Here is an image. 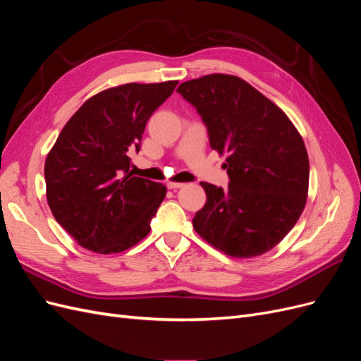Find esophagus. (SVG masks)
I'll use <instances>...</instances> for the list:
<instances>
[{
	"label": "esophagus",
	"instance_id": "34e87169",
	"mask_svg": "<svg viewBox=\"0 0 361 361\" xmlns=\"http://www.w3.org/2000/svg\"><path fill=\"white\" fill-rule=\"evenodd\" d=\"M185 183H180V182H169L167 183V187L170 188V190H178V188H182Z\"/></svg>",
	"mask_w": 361,
	"mask_h": 361
}]
</instances>
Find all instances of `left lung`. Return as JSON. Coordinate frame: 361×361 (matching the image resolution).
Listing matches in <instances>:
<instances>
[{"label":"left lung","instance_id":"1","mask_svg":"<svg viewBox=\"0 0 361 361\" xmlns=\"http://www.w3.org/2000/svg\"><path fill=\"white\" fill-rule=\"evenodd\" d=\"M178 92L197 108L211 147L227 155L231 183L202 182L206 203L192 227L221 253L250 259L267 253L297 224L309 192V155L285 111L235 75L211 73Z\"/></svg>","mask_w":361,"mask_h":361}]
</instances>
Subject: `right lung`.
Instances as JSON below:
<instances>
[{
	"label": "right lung",
	"instance_id": "obj_1",
	"mask_svg": "<svg viewBox=\"0 0 361 361\" xmlns=\"http://www.w3.org/2000/svg\"><path fill=\"white\" fill-rule=\"evenodd\" d=\"M179 81L129 82L87 99L64 125L45 161L47 200L75 243L99 255L120 253L150 232L166 185L133 176L149 117Z\"/></svg>",
	"mask_w": 361,
	"mask_h": 361
}]
</instances>
